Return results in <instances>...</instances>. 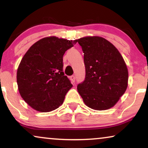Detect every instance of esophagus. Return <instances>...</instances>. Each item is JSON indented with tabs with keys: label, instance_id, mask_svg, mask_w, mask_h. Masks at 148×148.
I'll use <instances>...</instances> for the list:
<instances>
[{
	"label": "esophagus",
	"instance_id": "1",
	"mask_svg": "<svg viewBox=\"0 0 148 148\" xmlns=\"http://www.w3.org/2000/svg\"><path fill=\"white\" fill-rule=\"evenodd\" d=\"M70 79L72 83H74L75 81V75H72L70 77Z\"/></svg>",
	"mask_w": 148,
	"mask_h": 148
}]
</instances>
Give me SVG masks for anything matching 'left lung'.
I'll return each mask as SVG.
<instances>
[{"mask_svg": "<svg viewBox=\"0 0 148 148\" xmlns=\"http://www.w3.org/2000/svg\"><path fill=\"white\" fill-rule=\"evenodd\" d=\"M84 53L86 78L77 91L87 106L94 110L112 108L128 86V69L112 43L99 36L77 40Z\"/></svg>", "mask_w": 148, "mask_h": 148, "instance_id": "left-lung-1", "label": "left lung"}]
</instances>
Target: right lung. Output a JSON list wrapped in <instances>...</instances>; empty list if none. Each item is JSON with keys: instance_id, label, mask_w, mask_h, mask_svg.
Here are the masks:
<instances>
[{"instance_id": "right-lung-1", "label": "right lung", "mask_w": 148, "mask_h": 148, "mask_svg": "<svg viewBox=\"0 0 148 148\" xmlns=\"http://www.w3.org/2000/svg\"><path fill=\"white\" fill-rule=\"evenodd\" d=\"M77 42L55 36L44 38L23 56L17 72L18 90L34 110L50 112L63 103L73 85L62 71V57Z\"/></svg>"}]
</instances>
